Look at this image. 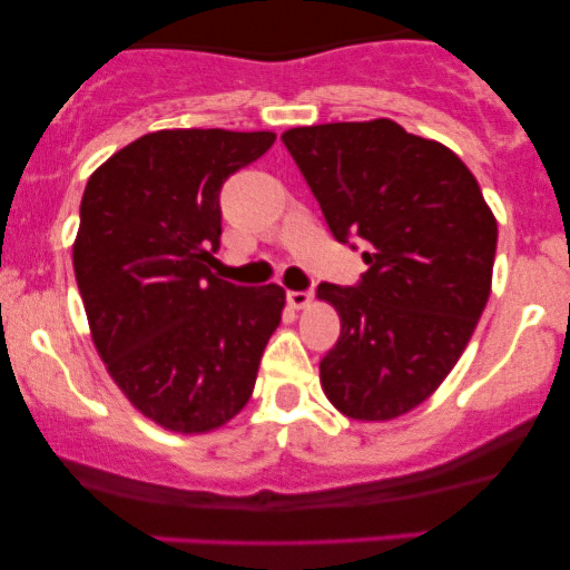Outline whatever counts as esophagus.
<instances>
[{
	"label": "esophagus",
	"mask_w": 570,
	"mask_h": 570,
	"mask_svg": "<svg viewBox=\"0 0 570 570\" xmlns=\"http://www.w3.org/2000/svg\"><path fill=\"white\" fill-rule=\"evenodd\" d=\"M286 299H289V305L292 307H307L313 303V292L311 289H305V292H286Z\"/></svg>",
	"instance_id": "34e87169"
}]
</instances>
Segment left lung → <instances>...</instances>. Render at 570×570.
I'll list each match as a JSON object with an SVG mask.
<instances>
[{
  "mask_svg": "<svg viewBox=\"0 0 570 570\" xmlns=\"http://www.w3.org/2000/svg\"><path fill=\"white\" fill-rule=\"evenodd\" d=\"M340 244L362 238L356 286L322 284L340 337L322 389L343 415L391 421L434 394L490 297L499 225L474 174L394 120L324 122L281 136Z\"/></svg>",
  "mask_w": 570,
  "mask_h": 570,
  "instance_id": "8db88e82",
  "label": "left lung"
}]
</instances>
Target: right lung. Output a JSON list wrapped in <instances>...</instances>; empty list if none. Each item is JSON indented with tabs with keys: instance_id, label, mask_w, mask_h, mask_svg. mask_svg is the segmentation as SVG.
I'll return each mask as SVG.
<instances>
[{
	"instance_id": "1",
	"label": "right lung",
	"mask_w": 570,
	"mask_h": 570,
	"mask_svg": "<svg viewBox=\"0 0 570 570\" xmlns=\"http://www.w3.org/2000/svg\"><path fill=\"white\" fill-rule=\"evenodd\" d=\"M273 141L271 130H155L85 187L71 254L90 335L128 402L168 431L206 434L238 415L281 324L278 284L246 289L208 271L219 189Z\"/></svg>"
}]
</instances>
